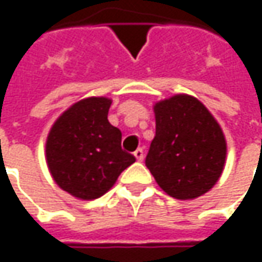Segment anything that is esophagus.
I'll use <instances>...</instances> for the list:
<instances>
[{"label":"esophagus","instance_id":"obj_1","mask_svg":"<svg viewBox=\"0 0 262 262\" xmlns=\"http://www.w3.org/2000/svg\"><path fill=\"white\" fill-rule=\"evenodd\" d=\"M134 156L138 162H143V159H144V150L143 148H137L136 151H134Z\"/></svg>","mask_w":262,"mask_h":262}]
</instances>
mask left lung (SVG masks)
I'll return each mask as SVG.
<instances>
[{"label":"left lung","mask_w":262,"mask_h":262,"mask_svg":"<svg viewBox=\"0 0 262 262\" xmlns=\"http://www.w3.org/2000/svg\"><path fill=\"white\" fill-rule=\"evenodd\" d=\"M156 136L146 166L157 185L176 200H194L216 185L225 169L226 138L196 97L175 95L153 106Z\"/></svg>","instance_id":"obj_1"}]
</instances>
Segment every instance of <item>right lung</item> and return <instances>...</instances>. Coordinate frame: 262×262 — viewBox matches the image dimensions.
<instances>
[{"mask_svg":"<svg viewBox=\"0 0 262 262\" xmlns=\"http://www.w3.org/2000/svg\"><path fill=\"white\" fill-rule=\"evenodd\" d=\"M112 100L92 96L58 116L46 138V163L55 184L78 200H96L115 185L136 157L121 148L122 134L107 121Z\"/></svg>","mask_w":262,"mask_h":262,"instance_id":"obj_1","label":"right lung"}]
</instances>
